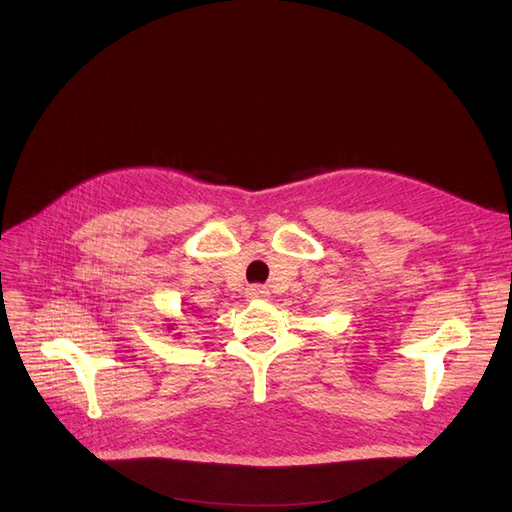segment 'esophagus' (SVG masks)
Masks as SVG:
<instances>
[{"mask_svg": "<svg viewBox=\"0 0 512 512\" xmlns=\"http://www.w3.org/2000/svg\"><path fill=\"white\" fill-rule=\"evenodd\" d=\"M245 297L250 301H262V299L269 297V290L265 286H250L245 290Z\"/></svg>", "mask_w": 512, "mask_h": 512, "instance_id": "obj_1", "label": "esophagus"}]
</instances>
